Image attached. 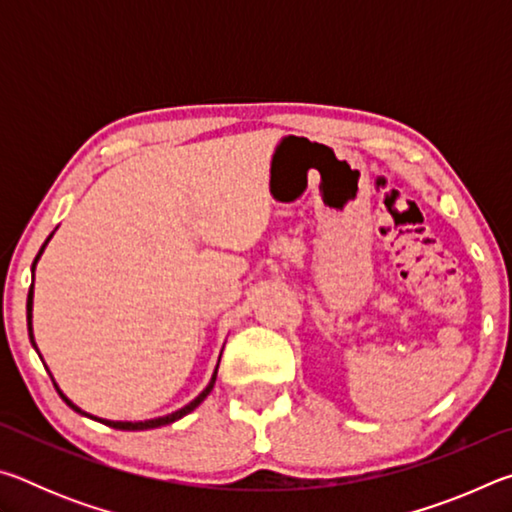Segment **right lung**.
Listing matches in <instances>:
<instances>
[{
	"label": "right lung",
	"instance_id": "1",
	"mask_svg": "<svg viewBox=\"0 0 512 512\" xmlns=\"http://www.w3.org/2000/svg\"><path fill=\"white\" fill-rule=\"evenodd\" d=\"M54 237V232H51V235L47 237V241L45 244H42V248H40V253L36 255V259H33V266H31V271H36V264H38V259H40V255H42V250H45V246L49 244V239ZM31 318H33V284H31V289H29V298H27V325H29V339H31V345L33 348H36V352H38V345H36V339H33V325H31ZM40 354V352H38ZM219 361H221V357H219ZM216 370H219V366L214 368V375H212V379H210V384H207L205 388H203V393L198 395V397H194L192 402L189 404H185L183 409H178V411H173V413H169V415H162V418H153V420H144V422H117V420H103V418H94V415H90V413H85V411H81L79 406H76L72 400H69V397L60 391L58 388V384L54 381V377H51V381H54V386H56V391H58V395L63 397V402L69 406V409H74L76 413H81V415H88V418H92V420H99V422H103V424H108V427H112V429H121V431H144V429H155V427H164V424H171V422H176V420H180L183 418V415H187V413H192L198 404H201L207 395L212 393V388H214V381H216Z\"/></svg>",
	"mask_w": 512,
	"mask_h": 512
}]
</instances>
